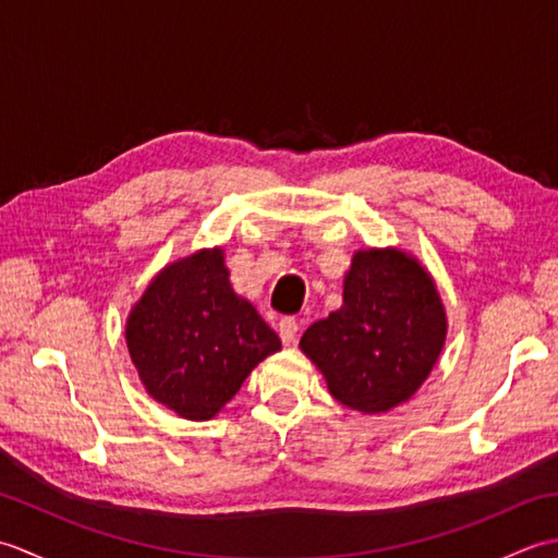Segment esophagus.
<instances>
[{
  "label": "esophagus",
  "mask_w": 558,
  "mask_h": 558,
  "mask_svg": "<svg viewBox=\"0 0 558 558\" xmlns=\"http://www.w3.org/2000/svg\"><path fill=\"white\" fill-rule=\"evenodd\" d=\"M298 330H300V324L294 316H282L278 322V333L286 345H294V342H298Z\"/></svg>",
  "instance_id": "obj_1"
}]
</instances>
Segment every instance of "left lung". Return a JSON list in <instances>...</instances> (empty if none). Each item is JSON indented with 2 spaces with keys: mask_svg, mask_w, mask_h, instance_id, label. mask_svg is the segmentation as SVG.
<instances>
[{
  "mask_svg": "<svg viewBox=\"0 0 558 558\" xmlns=\"http://www.w3.org/2000/svg\"><path fill=\"white\" fill-rule=\"evenodd\" d=\"M446 312L426 268L400 248H362L342 288V306L312 324L302 352L330 396L364 414L410 400L446 342Z\"/></svg>",
  "mask_w": 558,
  "mask_h": 558,
  "instance_id": "1",
  "label": "left lung"
}]
</instances>
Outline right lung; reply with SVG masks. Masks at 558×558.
I'll list each match as a JSON object with an SVG mask.
<instances>
[{
	"mask_svg": "<svg viewBox=\"0 0 558 558\" xmlns=\"http://www.w3.org/2000/svg\"><path fill=\"white\" fill-rule=\"evenodd\" d=\"M126 348L146 393L184 420L216 417L280 338L230 286L222 248L165 266L126 318Z\"/></svg>",
	"mask_w": 558,
	"mask_h": 558,
	"instance_id": "obj_1",
	"label": "right lung"
}]
</instances>
